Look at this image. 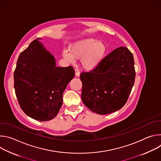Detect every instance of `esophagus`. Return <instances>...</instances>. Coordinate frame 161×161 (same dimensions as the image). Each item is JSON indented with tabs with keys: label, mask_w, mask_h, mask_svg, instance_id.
I'll return each instance as SVG.
<instances>
[{
	"label": "esophagus",
	"mask_w": 161,
	"mask_h": 161,
	"mask_svg": "<svg viewBox=\"0 0 161 161\" xmlns=\"http://www.w3.org/2000/svg\"><path fill=\"white\" fill-rule=\"evenodd\" d=\"M80 75V71L78 70V69H75V76L76 77H79Z\"/></svg>",
	"instance_id": "esophagus-1"
}]
</instances>
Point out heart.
<instances>
[{
  "instance_id": "heart-1",
  "label": "heart",
  "mask_w": 161,
  "mask_h": 161,
  "mask_svg": "<svg viewBox=\"0 0 161 161\" xmlns=\"http://www.w3.org/2000/svg\"><path fill=\"white\" fill-rule=\"evenodd\" d=\"M69 52H63L64 57L70 63L75 59L80 60V65L83 69L92 71L96 69L103 60L106 48L105 44L98 40L86 38L72 44Z\"/></svg>"
}]
</instances>
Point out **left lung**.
<instances>
[{
  "label": "left lung",
  "mask_w": 161,
  "mask_h": 161,
  "mask_svg": "<svg viewBox=\"0 0 161 161\" xmlns=\"http://www.w3.org/2000/svg\"><path fill=\"white\" fill-rule=\"evenodd\" d=\"M132 53L119 47L107 55L89 73H82L81 100L92 111L106 114L126 103L135 80Z\"/></svg>",
  "instance_id": "1"
}]
</instances>
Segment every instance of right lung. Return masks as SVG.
Returning <instances> with one entry per match:
<instances>
[{"mask_svg":"<svg viewBox=\"0 0 161 161\" xmlns=\"http://www.w3.org/2000/svg\"><path fill=\"white\" fill-rule=\"evenodd\" d=\"M41 38L19 55L14 73L15 93L21 109L31 118L48 121L55 118L63 102V93L75 71L72 66H56L54 56Z\"/></svg>","mask_w":161,"mask_h":161,"instance_id":"1","label":"right lung"}]
</instances>
